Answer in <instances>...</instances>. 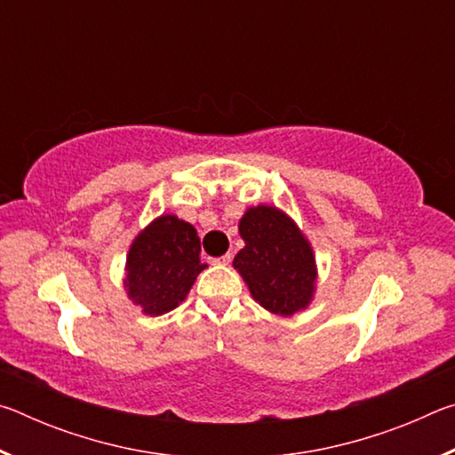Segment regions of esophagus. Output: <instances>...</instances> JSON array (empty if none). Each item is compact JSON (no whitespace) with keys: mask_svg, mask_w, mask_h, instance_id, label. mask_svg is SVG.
I'll list each match as a JSON object with an SVG mask.
<instances>
[{"mask_svg":"<svg viewBox=\"0 0 455 455\" xmlns=\"http://www.w3.org/2000/svg\"><path fill=\"white\" fill-rule=\"evenodd\" d=\"M230 260H233V255H230V252H227V255H222V257H219V259H214L212 263H214V265H228Z\"/></svg>","mask_w":455,"mask_h":455,"instance_id":"1","label":"esophagus"}]
</instances>
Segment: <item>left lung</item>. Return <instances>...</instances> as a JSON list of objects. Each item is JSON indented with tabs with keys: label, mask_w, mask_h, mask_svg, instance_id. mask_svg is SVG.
Segmentation results:
<instances>
[{
	"label": "left lung",
	"mask_w": 455,
	"mask_h": 455,
	"mask_svg": "<svg viewBox=\"0 0 455 455\" xmlns=\"http://www.w3.org/2000/svg\"><path fill=\"white\" fill-rule=\"evenodd\" d=\"M244 249L233 267L255 301L273 315L291 317L307 309L317 289V263L309 238L287 212L259 204L238 220Z\"/></svg>",
	"instance_id": "1"
}]
</instances>
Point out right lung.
Returning <instances> with one entry per match:
<instances>
[{"mask_svg": "<svg viewBox=\"0 0 455 455\" xmlns=\"http://www.w3.org/2000/svg\"><path fill=\"white\" fill-rule=\"evenodd\" d=\"M204 268L196 228L176 214H160L130 244L126 295L144 315L158 317L187 299Z\"/></svg>", "mask_w": 455, "mask_h": 455, "instance_id": "add662e5", "label": "right lung"}]
</instances>
